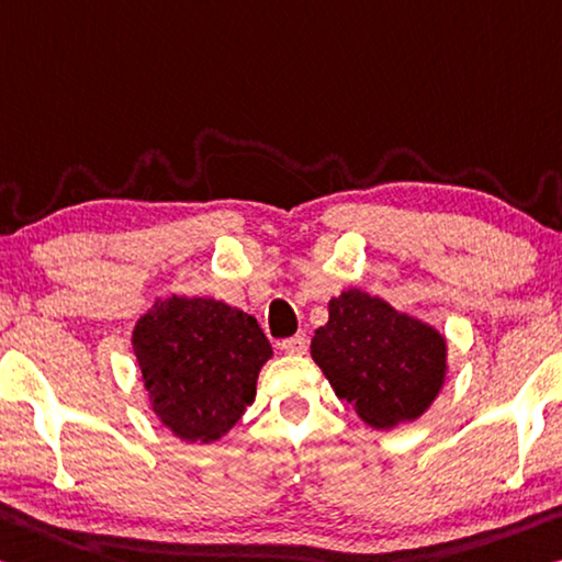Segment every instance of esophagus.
Here are the masks:
<instances>
[{"mask_svg": "<svg viewBox=\"0 0 562 562\" xmlns=\"http://www.w3.org/2000/svg\"><path fill=\"white\" fill-rule=\"evenodd\" d=\"M307 335H295V337H288V340H282V350L288 355H305L307 352Z\"/></svg>", "mask_w": 562, "mask_h": 562, "instance_id": "obj_1", "label": "esophagus"}]
</instances>
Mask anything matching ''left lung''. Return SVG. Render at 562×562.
<instances>
[{"label":"left lung","mask_w":562,"mask_h":562,"mask_svg":"<svg viewBox=\"0 0 562 562\" xmlns=\"http://www.w3.org/2000/svg\"><path fill=\"white\" fill-rule=\"evenodd\" d=\"M327 313L310 355L335 395L375 430L423 417L448 378V337L358 288L329 300Z\"/></svg>","instance_id":"left-lung-1"}]
</instances>
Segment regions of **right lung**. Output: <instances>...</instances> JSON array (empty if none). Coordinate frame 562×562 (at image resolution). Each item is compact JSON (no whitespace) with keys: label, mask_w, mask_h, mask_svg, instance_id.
I'll return each mask as SVG.
<instances>
[{"label":"right lung","mask_w":562,"mask_h":562,"mask_svg":"<svg viewBox=\"0 0 562 562\" xmlns=\"http://www.w3.org/2000/svg\"><path fill=\"white\" fill-rule=\"evenodd\" d=\"M149 407L175 438L217 442L255 403L272 345L252 315L215 297L169 295L132 329Z\"/></svg>","instance_id":"obj_1"}]
</instances>
